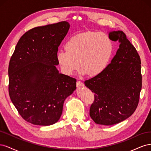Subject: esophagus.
Returning <instances> with one entry per match:
<instances>
[{"label":"esophagus","instance_id":"1","mask_svg":"<svg viewBox=\"0 0 151 151\" xmlns=\"http://www.w3.org/2000/svg\"><path fill=\"white\" fill-rule=\"evenodd\" d=\"M76 85H77V88H81V87H83L84 85V84L82 83L81 81H77V83H76Z\"/></svg>","mask_w":151,"mask_h":151}]
</instances>
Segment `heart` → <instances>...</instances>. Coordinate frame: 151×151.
Segmentation results:
<instances>
[{"label":"heart","instance_id":"heart-1","mask_svg":"<svg viewBox=\"0 0 151 151\" xmlns=\"http://www.w3.org/2000/svg\"><path fill=\"white\" fill-rule=\"evenodd\" d=\"M65 47L66 50L57 53L63 74L71 76L80 65L81 75L94 76L106 67L112 56L114 44L106 34L87 31L73 36Z\"/></svg>","mask_w":151,"mask_h":151}]
</instances>
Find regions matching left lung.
Wrapping results in <instances>:
<instances>
[{
  "label": "left lung",
  "instance_id": "obj_1",
  "mask_svg": "<svg viewBox=\"0 0 151 151\" xmlns=\"http://www.w3.org/2000/svg\"><path fill=\"white\" fill-rule=\"evenodd\" d=\"M120 43L115 57L104 70L84 82L94 93L89 115L97 124L112 125L130 117L138 106L142 89L140 56L122 31L109 32Z\"/></svg>",
  "mask_w": 151,
  "mask_h": 151
}]
</instances>
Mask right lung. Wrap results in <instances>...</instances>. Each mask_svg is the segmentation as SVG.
Returning <instances> with one entry per match:
<instances>
[{
  "label": "right lung",
  "mask_w": 151,
  "mask_h": 151,
  "mask_svg": "<svg viewBox=\"0 0 151 151\" xmlns=\"http://www.w3.org/2000/svg\"><path fill=\"white\" fill-rule=\"evenodd\" d=\"M70 28L67 21L36 27L22 35L9 65V93L26 122L48 126L60 119L76 79L59 73L58 48Z\"/></svg>",
  "instance_id": "right-lung-1"
}]
</instances>
